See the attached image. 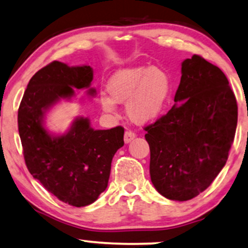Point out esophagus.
Listing matches in <instances>:
<instances>
[{
  "instance_id": "obj_1",
  "label": "esophagus",
  "mask_w": 248,
  "mask_h": 248,
  "mask_svg": "<svg viewBox=\"0 0 248 248\" xmlns=\"http://www.w3.org/2000/svg\"><path fill=\"white\" fill-rule=\"evenodd\" d=\"M135 137H136V134L133 133L131 130H127L126 133H124V143H130Z\"/></svg>"
}]
</instances>
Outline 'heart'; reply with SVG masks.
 <instances>
[{"label":"heart","instance_id":"obj_1","mask_svg":"<svg viewBox=\"0 0 248 248\" xmlns=\"http://www.w3.org/2000/svg\"><path fill=\"white\" fill-rule=\"evenodd\" d=\"M107 94L101 95L104 111L112 112L117 102H127V113L137 124L160 117L171 95V80L167 72L148 67L124 68L108 80Z\"/></svg>","mask_w":248,"mask_h":248}]
</instances>
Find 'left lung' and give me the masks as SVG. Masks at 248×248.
<instances>
[{
  "instance_id": "1",
  "label": "left lung",
  "mask_w": 248,
  "mask_h": 248,
  "mask_svg": "<svg viewBox=\"0 0 248 248\" xmlns=\"http://www.w3.org/2000/svg\"><path fill=\"white\" fill-rule=\"evenodd\" d=\"M172 108L144 128L155 189L172 201L196 197L226 164L238 108L226 75L200 55L181 63Z\"/></svg>"
}]
</instances>
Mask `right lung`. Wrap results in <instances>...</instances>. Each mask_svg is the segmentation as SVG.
I'll list each match as a JSON object with an SVG mask.
<instances>
[{
  "label": "right lung",
  "mask_w": 248,
  "mask_h": 248,
  "mask_svg": "<svg viewBox=\"0 0 248 248\" xmlns=\"http://www.w3.org/2000/svg\"><path fill=\"white\" fill-rule=\"evenodd\" d=\"M92 80L90 65L68 67L53 61L32 76L18 110L29 172L58 200L76 207L94 203L107 189L112 158L124 144V129L94 130L87 118H77L67 134L51 136L44 115L61 98L74 96V88H90ZM88 94L94 95V88Z\"/></svg>",
  "instance_id": "1"
}]
</instances>
